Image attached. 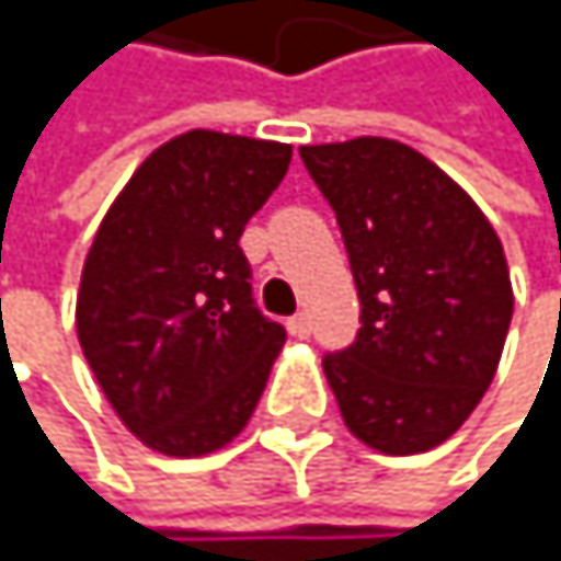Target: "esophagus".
Segmentation results:
<instances>
[{
  "instance_id": "obj_1",
  "label": "esophagus",
  "mask_w": 561,
  "mask_h": 561,
  "mask_svg": "<svg viewBox=\"0 0 561 561\" xmlns=\"http://www.w3.org/2000/svg\"><path fill=\"white\" fill-rule=\"evenodd\" d=\"M289 333H293L296 340H306V336L312 333L309 316H306V312H299V316H293V319H289Z\"/></svg>"
}]
</instances>
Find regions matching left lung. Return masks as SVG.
I'll return each mask as SVG.
<instances>
[{
  "label": "left lung",
  "instance_id": "obj_1",
  "mask_svg": "<svg viewBox=\"0 0 561 561\" xmlns=\"http://www.w3.org/2000/svg\"><path fill=\"white\" fill-rule=\"evenodd\" d=\"M336 211L359 293L356 340L322 356L346 427L383 455L455 434L499 370L515 309L505 249L434 161L387 137L299 147Z\"/></svg>",
  "mask_w": 561,
  "mask_h": 561
}]
</instances>
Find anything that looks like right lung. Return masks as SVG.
<instances>
[{"label":"right lung","instance_id":"obj_1","mask_svg":"<svg viewBox=\"0 0 561 561\" xmlns=\"http://www.w3.org/2000/svg\"><path fill=\"white\" fill-rule=\"evenodd\" d=\"M289 161V144L187 130L134 171L96 228L77 336L150 450L211 455L255 411L286 330L259 312L239 239Z\"/></svg>","mask_w":561,"mask_h":561}]
</instances>
